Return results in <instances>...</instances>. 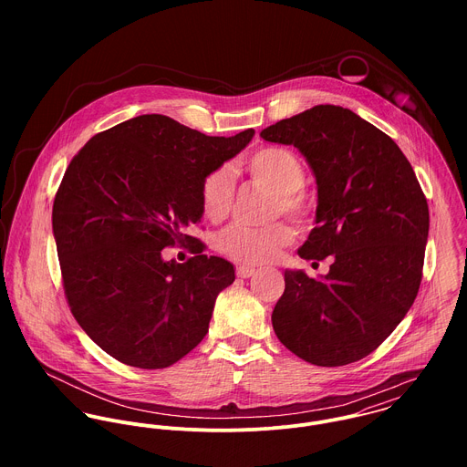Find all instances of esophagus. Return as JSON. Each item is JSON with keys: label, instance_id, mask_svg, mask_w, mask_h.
<instances>
[{"label": "esophagus", "instance_id": "esophagus-1", "mask_svg": "<svg viewBox=\"0 0 467 467\" xmlns=\"http://www.w3.org/2000/svg\"><path fill=\"white\" fill-rule=\"evenodd\" d=\"M235 273H237V276H241V278H250L252 275H255V267L252 266H237L235 267Z\"/></svg>", "mask_w": 467, "mask_h": 467}]
</instances>
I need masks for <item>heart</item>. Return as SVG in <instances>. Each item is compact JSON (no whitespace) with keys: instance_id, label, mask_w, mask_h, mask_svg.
Instances as JSON below:
<instances>
[{"instance_id":"heart-1","label":"heart","mask_w":467,"mask_h":467,"mask_svg":"<svg viewBox=\"0 0 467 467\" xmlns=\"http://www.w3.org/2000/svg\"><path fill=\"white\" fill-rule=\"evenodd\" d=\"M243 165L254 182L275 191L271 204L273 215L284 213L300 226L313 221L315 201L304 191L306 167L291 149L280 145L259 147ZM234 174L228 167H215L204 174L200 185L201 208L210 221L217 223L224 219L234 206ZM293 237L291 226L284 221L265 226L235 223L217 235L215 248L235 263L261 265L273 259L284 246L291 244Z\"/></svg>"}]
</instances>
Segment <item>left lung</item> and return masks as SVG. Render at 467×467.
<instances>
[{"label": "left lung", "mask_w": 467, "mask_h": 467, "mask_svg": "<svg viewBox=\"0 0 467 467\" xmlns=\"http://www.w3.org/2000/svg\"><path fill=\"white\" fill-rule=\"evenodd\" d=\"M261 136L298 147L317 176V226L298 255H333L322 280L285 269L275 334L313 365L354 363L392 334L419 293L426 196L398 143L341 106H315Z\"/></svg>", "instance_id": "obj_1"}]
</instances>
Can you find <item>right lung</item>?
Returning <instances> with one entry per match:
<instances>
[{"label":"right lung","instance_id":"obj_1","mask_svg":"<svg viewBox=\"0 0 467 467\" xmlns=\"http://www.w3.org/2000/svg\"><path fill=\"white\" fill-rule=\"evenodd\" d=\"M254 134L206 136L165 115H141L95 134L69 161L52 210L67 306L120 363L165 368L208 333L215 298L235 271L206 257L187 230L202 215L204 174ZM174 245L193 257L165 264L161 250Z\"/></svg>","mask_w":467,"mask_h":467}]
</instances>
